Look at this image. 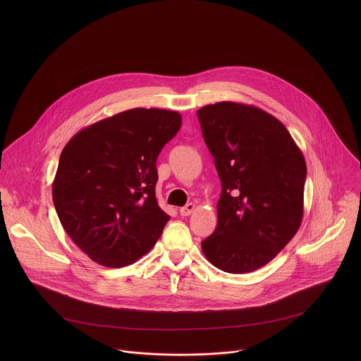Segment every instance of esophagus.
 Masks as SVG:
<instances>
[{
	"mask_svg": "<svg viewBox=\"0 0 361 361\" xmlns=\"http://www.w3.org/2000/svg\"><path fill=\"white\" fill-rule=\"evenodd\" d=\"M195 209H196V206H195L193 203H189V204L182 207V208L179 209V212H180V215H182V216H188V215H190Z\"/></svg>",
	"mask_w": 361,
	"mask_h": 361,
	"instance_id": "34e87169",
	"label": "esophagus"
}]
</instances>
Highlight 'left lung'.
Wrapping results in <instances>:
<instances>
[{
    "label": "left lung",
    "instance_id": "obj_1",
    "mask_svg": "<svg viewBox=\"0 0 361 361\" xmlns=\"http://www.w3.org/2000/svg\"><path fill=\"white\" fill-rule=\"evenodd\" d=\"M197 116L222 185L203 253L225 272L256 271L300 228L306 159L285 125L255 105L209 104Z\"/></svg>",
    "mask_w": 361,
    "mask_h": 361
}]
</instances>
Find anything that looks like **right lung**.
Listing matches in <instances>:
<instances>
[{
	"instance_id": "right-lung-1",
	"label": "right lung",
	"mask_w": 361,
	"mask_h": 361,
	"mask_svg": "<svg viewBox=\"0 0 361 361\" xmlns=\"http://www.w3.org/2000/svg\"><path fill=\"white\" fill-rule=\"evenodd\" d=\"M182 126L179 112L133 108L79 130L52 182L58 218L97 264L121 268L147 255L169 215L157 203V158Z\"/></svg>"
}]
</instances>
